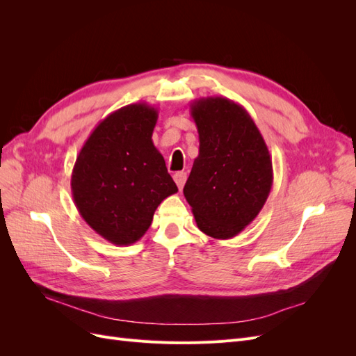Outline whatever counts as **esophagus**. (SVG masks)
<instances>
[{
	"instance_id": "obj_1",
	"label": "esophagus",
	"mask_w": 356,
	"mask_h": 356,
	"mask_svg": "<svg viewBox=\"0 0 356 356\" xmlns=\"http://www.w3.org/2000/svg\"><path fill=\"white\" fill-rule=\"evenodd\" d=\"M174 179H175V182H177L178 188L182 190V187H184V184H186L187 174H186V172H177V174L174 175Z\"/></svg>"
}]
</instances>
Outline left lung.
<instances>
[{
    "label": "left lung",
    "mask_w": 356,
    "mask_h": 356,
    "mask_svg": "<svg viewBox=\"0 0 356 356\" xmlns=\"http://www.w3.org/2000/svg\"><path fill=\"white\" fill-rule=\"evenodd\" d=\"M199 132V156L184 186L197 227L230 239L251 224L273 184L272 157L242 105L208 96L190 105Z\"/></svg>",
    "instance_id": "1"
}]
</instances>
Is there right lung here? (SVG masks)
Segmentation results:
<instances>
[{"label":"right lung","mask_w":356,"mask_h":356,"mask_svg":"<svg viewBox=\"0 0 356 356\" xmlns=\"http://www.w3.org/2000/svg\"><path fill=\"white\" fill-rule=\"evenodd\" d=\"M157 117L145 102L106 115L72 169V197L83 220L118 246L141 239L159 204L178 191L152 139Z\"/></svg>","instance_id":"add662e5"}]
</instances>
